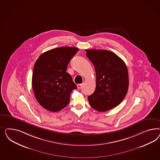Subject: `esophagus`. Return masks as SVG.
Instances as JSON below:
<instances>
[{"instance_id":"34e87169","label":"esophagus","mask_w":160,"mask_h":160,"mask_svg":"<svg viewBox=\"0 0 160 160\" xmlns=\"http://www.w3.org/2000/svg\"><path fill=\"white\" fill-rule=\"evenodd\" d=\"M77 87H78V90L81 89V88L82 87V84H78V85H77Z\"/></svg>"}]
</instances>
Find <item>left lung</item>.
<instances>
[{"mask_svg": "<svg viewBox=\"0 0 160 160\" xmlns=\"http://www.w3.org/2000/svg\"><path fill=\"white\" fill-rule=\"evenodd\" d=\"M96 71V86L88 97L90 105L97 111L106 112L119 105L128 88L126 63L117 55L106 50H86Z\"/></svg>", "mask_w": 160, "mask_h": 160, "instance_id": "left-lung-1", "label": "left lung"}]
</instances>
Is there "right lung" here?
Returning a JSON list of instances; mask_svg holds the SVG:
<instances>
[{"mask_svg": "<svg viewBox=\"0 0 160 160\" xmlns=\"http://www.w3.org/2000/svg\"><path fill=\"white\" fill-rule=\"evenodd\" d=\"M78 51L72 47L54 48L42 54L35 62L32 76L34 96L47 110L58 112L69 104L70 94L77 86L66 70Z\"/></svg>", "mask_w": 160, "mask_h": 160, "instance_id": "right-lung-1", "label": "right lung"}]
</instances>
